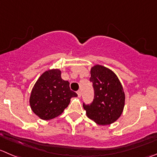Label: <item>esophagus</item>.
<instances>
[{
	"label": "esophagus",
	"instance_id": "esophagus-1",
	"mask_svg": "<svg viewBox=\"0 0 157 157\" xmlns=\"http://www.w3.org/2000/svg\"><path fill=\"white\" fill-rule=\"evenodd\" d=\"M77 95H78V97H81V91H80V90H78V91H77Z\"/></svg>",
	"mask_w": 157,
	"mask_h": 157
}]
</instances>
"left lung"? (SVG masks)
I'll return each instance as SVG.
<instances>
[{
	"label": "left lung",
	"mask_w": 157,
	"mask_h": 157,
	"mask_svg": "<svg viewBox=\"0 0 157 157\" xmlns=\"http://www.w3.org/2000/svg\"><path fill=\"white\" fill-rule=\"evenodd\" d=\"M90 74L94 97L90 104L83 103L86 115L99 125L113 124L124 110L125 94L122 85L112 71L101 65L91 68Z\"/></svg>",
	"instance_id": "obj_1"
}]
</instances>
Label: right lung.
<instances>
[{
    "label": "right lung",
    "instance_id": "add662e5",
    "mask_svg": "<svg viewBox=\"0 0 157 157\" xmlns=\"http://www.w3.org/2000/svg\"><path fill=\"white\" fill-rule=\"evenodd\" d=\"M59 70L44 73L32 89L30 105L40 119L48 121L60 115L69 105L71 97L77 94L70 88V83L61 78Z\"/></svg>",
    "mask_w": 157,
    "mask_h": 157
}]
</instances>
